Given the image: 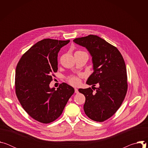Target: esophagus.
Wrapping results in <instances>:
<instances>
[{"instance_id":"esophagus-1","label":"esophagus","mask_w":148,"mask_h":148,"mask_svg":"<svg viewBox=\"0 0 148 148\" xmlns=\"http://www.w3.org/2000/svg\"><path fill=\"white\" fill-rule=\"evenodd\" d=\"M74 90H75V94H78L79 92H78V90L77 89V88H74Z\"/></svg>"}]
</instances>
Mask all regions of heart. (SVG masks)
I'll return each instance as SVG.
<instances>
[{
	"label": "heart",
	"instance_id": "1",
	"mask_svg": "<svg viewBox=\"0 0 148 148\" xmlns=\"http://www.w3.org/2000/svg\"><path fill=\"white\" fill-rule=\"evenodd\" d=\"M76 52H82V51H77ZM67 81L70 85L74 87L79 86L80 84V79L78 77H70L67 78Z\"/></svg>",
	"mask_w": 148,
	"mask_h": 148
}]
</instances>
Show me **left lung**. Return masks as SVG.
I'll return each instance as SVG.
<instances>
[{"label":"left lung","mask_w":148,"mask_h":148,"mask_svg":"<svg viewBox=\"0 0 148 148\" xmlns=\"http://www.w3.org/2000/svg\"><path fill=\"white\" fill-rule=\"evenodd\" d=\"M73 41L85 47L92 57L94 71L87 81L92 87L78 90L86 97L84 112L91 119L103 122L115 114L127 92L124 60L116 47L97 36L90 34ZM97 83L99 87L96 88Z\"/></svg>","instance_id":"obj_1"}]
</instances>
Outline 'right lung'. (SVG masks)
<instances>
[{
	"label": "right lung",
	"instance_id": "obj_1",
	"mask_svg": "<svg viewBox=\"0 0 148 148\" xmlns=\"http://www.w3.org/2000/svg\"><path fill=\"white\" fill-rule=\"evenodd\" d=\"M70 40H42L18 61L15 74V92L25 111L36 121L49 123L62 114L74 89L63 82L57 90L49 84L58 70L57 56Z\"/></svg>",
	"mask_w": 148,
	"mask_h": 148
}]
</instances>
